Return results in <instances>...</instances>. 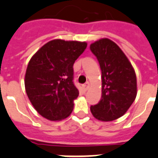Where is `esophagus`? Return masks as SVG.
I'll list each match as a JSON object with an SVG mask.
<instances>
[{"label":"esophagus","instance_id":"34e87169","mask_svg":"<svg viewBox=\"0 0 158 158\" xmlns=\"http://www.w3.org/2000/svg\"><path fill=\"white\" fill-rule=\"evenodd\" d=\"M89 82H86V83H85L84 85H82V89H83V91L84 92H86L87 89H89Z\"/></svg>","mask_w":158,"mask_h":158}]
</instances>
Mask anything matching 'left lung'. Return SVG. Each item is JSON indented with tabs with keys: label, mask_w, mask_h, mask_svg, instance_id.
Returning <instances> with one entry per match:
<instances>
[{
	"label": "left lung",
	"mask_w": 158,
	"mask_h": 158,
	"mask_svg": "<svg viewBox=\"0 0 158 158\" xmlns=\"http://www.w3.org/2000/svg\"><path fill=\"white\" fill-rule=\"evenodd\" d=\"M102 71V98L91 106L94 118L109 122L127 112L137 94L135 70L126 55L114 42L101 39L90 44Z\"/></svg>",
	"instance_id": "1"
}]
</instances>
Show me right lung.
I'll use <instances>...</instances> for the list:
<instances>
[{"instance_id":"add662e5","label":"right lung","mask_w":158,"mask_h":158,"mask_svg":"<svg viewBox=\"0 0 158 158\" xmlns=\"http://www.w3.org/2000/svg\"><path fill=\"white\" fill-rule=\"evenodd\" d=\"M86 47L85 42L54 40L30 60L26 92L35 110L48 120H62L73 110L79 94L73 83V64Z\"/></svg>"}]
</instances>
